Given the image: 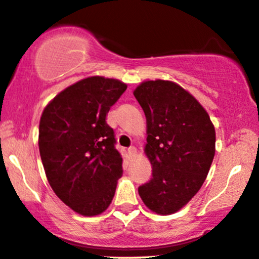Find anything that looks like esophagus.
<instances>
[{"label": "esophagus", "mask_w": 259, "mask_h": 259, "mask_svg": "<svg viewBox=\"0 0 259 259\" xmlns=\"http://www.w3.org/2000/svg\"><path fill=\"white\" fill-rule=\"evenodd\" d=\"M127 153H129L130 156H135L137 154V149L135 148V147H130V148L127 149Z\"/></svg>", "instance_id": "esophagus-1"}]
</instances>
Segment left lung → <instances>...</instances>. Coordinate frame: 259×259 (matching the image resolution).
Wrapping results in <instances>:
<instances>
[{"instance_id": "left-lung-1", "label": "left lung", "mask_w": 259, "mask_h": 259, "mask_svg": "<svg viewBox=\"0 0 259 259\" xmlns=\"http://www.w3.org/2000/svg\"><path fill=\"white\" fill-rule=\"evenodd\" d=\"M134 96L146 114L145 154L153 175L139 195L153 212L175 214L207 178L215 155L214 124L198 100L173 81H143Z\"/></svg>"}]
</instances>
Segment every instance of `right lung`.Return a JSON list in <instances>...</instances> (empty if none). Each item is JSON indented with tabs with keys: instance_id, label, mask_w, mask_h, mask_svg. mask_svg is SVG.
I'll return each instance as SVG.
<instances>
[{
	"instance_id": "right-lung-1",
	"label": "right lung",
	"mask_w": 259,
	"mask_h": 259,
	"mask_svg": "<svg viewBox=\"0 0 259 259\" xmlns=\"http://www.w3.org/2000/svg\"><path fill=\"white\" fill-rule=\"evenodd\" d=\"M126 87L117 78H82L60 92L41 113L38 145L49 184L83 217L109 208L122 177V155L105 119Z\"/></svg>"
}]
</instances>
